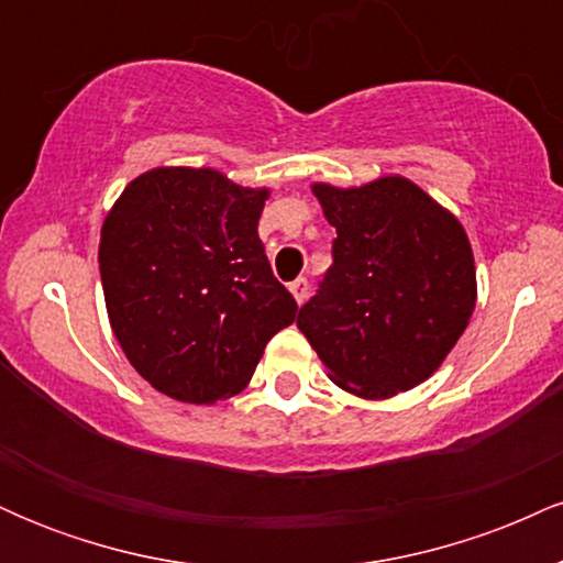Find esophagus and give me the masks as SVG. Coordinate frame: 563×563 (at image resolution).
<instances>
[{"mask_svg":"<svg viewBox=\"0 0 563 563\" xmlns=\"http://www.w3.org/2000/svg\"><path fill=\"white\" fill-rule=\"evenodd\" d=\"M290 294H294V299H296V303H301L303 299H307V294H309V283H307V277H296L294 283H290Z\"/></svg>","mask_w":563,"mask_h":563,"instance_id":"1","label":"esophagus"}]
</instances>
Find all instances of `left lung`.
I'll list each match as a JSON object with an SVG mask.
<instances>
[{"instance_id":"left-lung-1","label":"left lung","mask_w":563,"mask_h":563,"mask_svg":"<svg viewBox=\"0 0 563 563\" xmlns=\"http://www.w3.org/2000/svg\"><path fill=\"white\" fill-rule=\"evenodd\" d=\"M335 228L333 264L296 325L335 386L389 399L423 384L468 328L476 267L455 214L410 179L312 185Z\"/></svg>"}]
</instances>
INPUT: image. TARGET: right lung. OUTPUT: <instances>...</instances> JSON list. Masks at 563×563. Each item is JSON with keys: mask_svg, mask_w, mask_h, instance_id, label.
Returning a JSON list of instances; mask_svg holds the SVG:
<instances>
[{"mask_svg": "<svg viewBox=\"0 0 563 563\" xmlns=\"http://www.w3.org/2000/svg\"><path fill=\"white\" fill-rule=\"evenodd\" d=\"M269 187L217 169L158 166L124 187L100 230L113 335L153 389L214 405L245 389L296 318L260 241Z\"/></svg>", "mask_w": 563, "mask_h": 563, "instance_id": "right-lung-1", "label": "right lung"}]
</instances>
